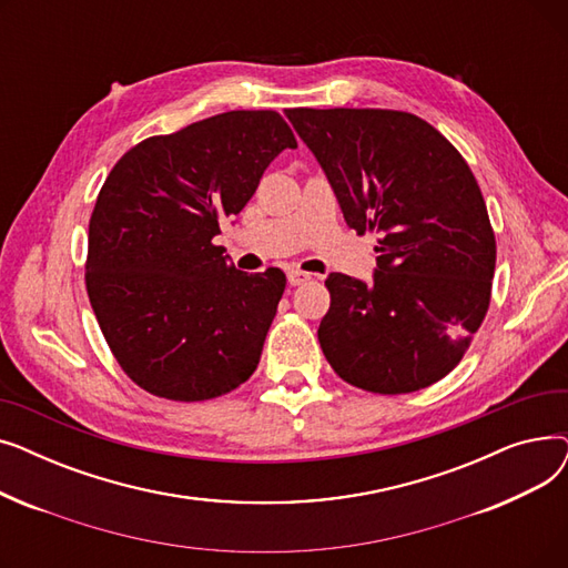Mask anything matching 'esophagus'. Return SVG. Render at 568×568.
Here are the masks:
<instances>
[{
	"mask_svg": "<svg viewBox=\"0 0 568 568\" xmlns=\"http://www.w3.org/2000/svg\"><path fill=\"white\" fill-rule=\"evenodd\" d=\"M308 281H311V274L302 272V268H292V272L287 274V283H290L292 287L304 285V283H308Z\"/></svg>",
	"mask_w": 568,
	"mask_h": 568,
	"instance_id": "34e87169",
	"label": "esophagus"
}]
</instances>
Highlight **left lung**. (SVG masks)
<instances>
[{
  "instance_id": "8db88e82",
  "label": "left lung",
  "mask_w": 568,
  "mask_h": 568,
  "mask_svg": "<svg viewBox=\"0 0 568 568\" xmlns=\"http://www.w3.org/2000/svg\"><path fill=\"white\" fill-rule=\"evenodd\" d=\"M356 234H377L366 285L324 281L320 347L364 392L426 389L463 359L490 306L495 232L458 149L422 116L379 108H290Z\"/></svg>"
}]
</instances>
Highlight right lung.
I'll list each match as a JSON object with an SVG mask.
<instances>
[{"instance_id":"add662e5","label":"right lung","mask_w":568,"mask_h":568,"mask_svg":"<svg viewBox=\"0 0 568 568\" xmlns=\"http://www.w3.org/2000/svg\"><path fill=\"white\" fill-rule=\"evenodd\" d=\"M294 146L278 112L232 110L146 138L110 170L89 219L84 285L140 389L212 400L257 368L285 274L239 272L214 236Z\"/></svg>"}]
</instances>
